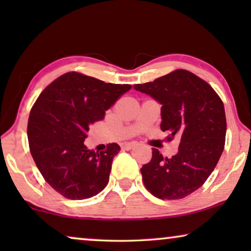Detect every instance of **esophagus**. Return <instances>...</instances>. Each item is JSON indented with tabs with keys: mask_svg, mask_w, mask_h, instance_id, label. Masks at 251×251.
<instances>
[{
	"mask_svg": "<svg viewBox=\"0 0 251 251\" xmlns=\"http://www.w3.org/2000/svg\"><path fill=\"white\" fill-rule=\"evenodd\" d=\"M136 145V142H131V143H125V144H122V149L123 150H126V151H129V150H131L133 146Z\"/></svg>",
	"mask_w": 251,
	"mask_h": 251,
	"instance_id": "esophagus-1",
	"label": "esophagus"
}]
</instances>
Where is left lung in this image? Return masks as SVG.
Instances as JSON below:
<instances>
[{"label":"left lung","instance_id":"8db88e82","mask_svg":"<svg viewBox=\"0 0 251 251\" xmlns=\"http://www.w3.org/2000/svg\"><path fill=\"white\" fill-rule=\"evenodd\" d=\"M162 105L161 130L168 142L180 136L176 155L163 157L153 149L140 173L147 191L161 200H179L204 184L225 146L224 104L211 85L186 70H176L153 82L135 84Z\"/></svg>","mask_w":251,"mask_h":251}]
</instances>
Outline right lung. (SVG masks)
Segmentation results:
<instances>
[{
    "mask_svg": "<svg viewBox=\"0 0 251 251\" xmlns=\"http://www.w3.org/2000/svg\"><path fill=\"white\" fill-rule=\"evenodd\" d=\"M131 89L130 84L105 83L77 72L56 78L41 92L30 109L27 137L34 162L44 180L71 200L97 195L106 187L116 143L105 151L88 150L89 126Z\"/></svg>",
    "mask_w": 251,
    "mask_h": 251,
    "instance_id": "right-lung-1",
    "label": "right lung"
}]
</instances>
